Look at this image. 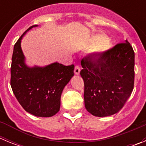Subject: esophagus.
<instances>
[{"mask_svg":"<svg viewBox=\"0 0 146 146\" xmlns=\"http://www.w3.org/2000/svg\"><path fill=\"white\" fill-rule=\"evenodd\" d=\"M80 72V68L79 66H75L74 67V74H79Z\"/></svg>","mask_w":146,"mask_h":146,"instance_id":"esophagus-1","label":"esophagus"}]
</instances>
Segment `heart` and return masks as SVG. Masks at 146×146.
Instances as JSON below:
<instances>
[{
  "instance_id": "obj_1",
  "label": "heart",
  "mask_w": 146,
  "mask_h": 146,
  "mask_svg": "<svg viewBox=\"0 0 146 146\" xmlns=\"http://www.w3.org/2000/svg\"><path fill=\"white\" fill-rule=\"evenodd\" d=\"M104 40V37L98 36V37H96V38H95V41H94V42H95V44H97L102 43V42ZM108 47V45L104 44V45H102V50H105V49H107Z\"/></svg>"
}]
</instances>
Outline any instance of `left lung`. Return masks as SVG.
I'll use <instances>...</instances> for the list:
<instances>
[{"mask_svg":"<svg viewBox=\"0 0 146 146\" xmlns=\"http://www.w3.org/2000/svg\"><path fill=\"white\" fill-rule=\"evenodd\" d=\"M85 107L94 116H110L119 112L133 91L135 52L126 40L98 56L81 60Z\"/></svg>","mask_w":146,"mask_h":146,"instance_id":"obj_1","label":"left lung"}]
</instances>
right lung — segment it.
Here are the masks:
<instances>
[{
    "mask_svg": "<svg viewBox=\"0 0 146 146\" xmlns=\"http://www.w3.org/2000/svg\"><path fill=\"white\" fill-rule=\"evenodd\" d=\"M26 30L15 43L11 66V87L25 111L35 116H53L60 110L63 89L74 76V64L54 63L42 68H29L24 63L20 42Z\"/></svg>",
    "mask_w": 146,
    "mask_h": 146,
    "instance_id": "1",
    "label": "right lung"
}]
</instances>
